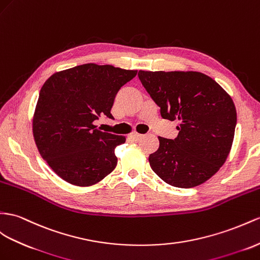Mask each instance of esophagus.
Here are the masks:
<instances>
[{
	"mask_svg": "<svg viewBox=\"0 0 260 260\" xmlns=\"http://www.w3.org/2000/svg\"><path fill=\"white\" fill-rule=\"evenodd\" d=\"M143 137L142 134H138V133H132L129 134V138L133 139V141H138V139H141Z\"/></svg>",
	"mask_w": 260,
	"mask_h": 260,
	"instance_id": "esophagus-1",
	"label": "esophagus"
}]
</instances>
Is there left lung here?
Masks as SVG:
<instances>
[{"mask_svg":"<svg viewBox=\"0 0 260 260\" xmlns=\"http://www.w3.org/2000/svg\"><path fill=\"white\" fill-rule=\"evenodd\" d=\"M138 78L161 117L179 122L175 139L158 137L159 148L149 156L151 169L178 188L209 180L225 162L234 139L237 117L232 98L197 71L139 70Z\"/></svg>","mask_w":260,"mask_h":260,"instance_id":"8db88e82","label":"left lung"}]
</instances>
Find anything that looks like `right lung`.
Instances as JSON below:
<instances>
[{
    "mask_svg": "<svg viewBox=\"0 0 260 260\" xmlns=\"http://www.w3.org/2000/svg\"><path fill=\"white\" fill-rule=\"evenodd\" d=\"M137 75L110 64L85 63L59 71L42 86L32 118L39 154L64 181L89 187L115 169L114 149L125 137L101 132L100 116L111 109L118 90Z\"/></svg>",
    "mask_w": 260,
    "mask_h": 260,
    "instance_id": "add662e5",
    "label": "right lung"
}]
</instances>
